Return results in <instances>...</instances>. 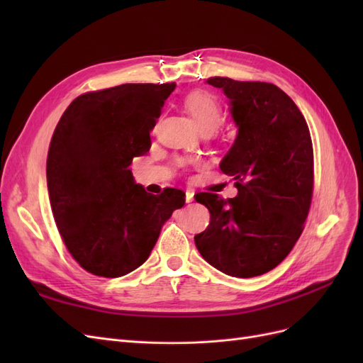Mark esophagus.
Instances as JSON below:
<instances>
[{
	"label": "esophagus",
	"instance_id": "34e87169",
	"mask_svg": "<svg viewBox=\"0 0 363 363\" xmlns=\"http://www.w3.org/2000/svg\"><path fill=\"white\" fill-rule=\"evenodd\" d=\"M194 201V192L186 191V203H192Z\"/></svg>",
	"mask_w": 363,
	"mask_h": 363
}]
</instances>
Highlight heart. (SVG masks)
<instances>
[{"label": "heart", "instance_id": "b5f03b06", "mask_svg": "<svg viewBox=\"0 0 363 363\" xmlns=\"http://www.w3.org/2000/svg\"><path fill=\"white\" fill-rule=\"evenodd\" d=\"M183 106L203 135H211L221 123V106L211 94L201 91L192 92L184 98Z\"/></svg>", "mask_w": 363, "mask_h": 363}]
</instances>
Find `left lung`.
I'll return each instance as SVG.
<instances>
[{
    "label": "left lung",
    "instance_id": "1",
    "mask_svg": "<svg viewBox=\"0 0 363 363\" xmlns=\"http://www.w3.org/2000/svg\"><path fill=\"white\" fill-rule=\"evenodd\" d=\"M223 89L238 127L232 148L219 163L233 177L238 195L224 200L195 195L211 223L195 245L212 267L250 279L276 268L298 240L313 192V148L309 127L291 96L265 82L211 77Z\"/></svg>",
    "mask_w": 363,
    "mask_h": 363
}]
</instances>
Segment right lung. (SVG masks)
Masks as SVG:
<instances>
[{
  "label": "right lung",
  "mask_w": 363,
  "mask_h": 363,
  "mask_svg": "<svg viewBox=\"0 0 363 363\" xmlns=\"http://www.w3.org/2000/svg\"><path fill=\"white\" fill-rule=\"evenodd\" d=\"M175 83L119 84L87 92L62 115L48 150L51 211L71 256L94 276L115 279L144 263L184 192L148 194L128 168L151 147Z\"/></svg>",
  "instance_id": "obj_1"
}]
</instances>
